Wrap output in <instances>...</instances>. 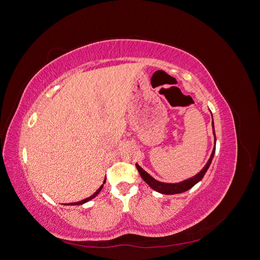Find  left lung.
<instances>
[{
	"label": "left lung",
	"mask_w": 260,
	"mask_h": 260,
	"mask_svg": "<svg viewBox=\"0 0 260 260\" xmlns=\"http://www.w3.org/2000/svg\"><path fill=\"white\" fill-rule=\"evenodd\" d=\"M211 117H212V115H211ZM211 127H212V135H214V139H215V145H214V148H212V152H211V155L209 157L208 161L206 162L205 166H204V168L199 172L198 175H195L192 178H188L186 180L181 181V182H178V183H166V182H160V181L154 179L151 175L147 174V172L142 167H140L138 164H136L140 176L142 177V179L153 188V190H155L158 193H161V194L172 195V194H179V193H182V192L190 190L191 187H193L196 183H199L200 181L203 179V177L205 176L206 171L208 170V168L210 166L211 160H212V158H214V155L216 152V133H215L214 119H212Z\"/></svg>",
	"instance_id": "8db88e82"
}]
</instances>
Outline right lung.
<instances>
[{
    "instance_id": "obj_1",
    "label": "right lung",
    "mask_w": 260,
    "mask_h": 260,
    "mask_svg": "<svg viewBox=\"0 0 260 260\" xmlns=\"http://www.w3.org/2000/svg\"><path fill=\"white\" fill-rule=\"evenodd\" d=\"M106 182V180H104V182H103V184H102L100 187H99V190L94 193V194H92L90 198H86V199H84V200H82V201H80V202H77V203H69V204H65V205H82V204H84V203H86V202H89V201H91L92 199H94L95 198V196L101 192V190L102 188H103V185H104V183Z\"/></svg>"
}]
</instances>
